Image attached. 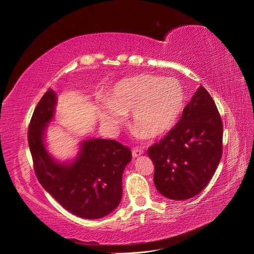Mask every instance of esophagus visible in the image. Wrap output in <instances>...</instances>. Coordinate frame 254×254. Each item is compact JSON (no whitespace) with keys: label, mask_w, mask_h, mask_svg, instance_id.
Masks as SVG:
<instances>
[{"label":"esophagus","mask_w":254,"mask_h":254,"mask_svg":"<svg viewBox=\"0 0 254 254\" xmlns=\"http://www.w3.org/2000/svg\"><path fill=\"white\" fill-rule=\"evenodd\" d=\"M142 153H143V150H142V149L136 148V149H133V150H132V155H133V157L139 156V155H141Z\"/></svg>","instance_id":"1"}]
</instances>
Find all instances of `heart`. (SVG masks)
<instances>
[{
    "label": "heart",
    "mask_w": 254,
    "mask_h": 254,
    "mask_svg": "<svg viewBox=\"0 0 254 254\" xmlns=\"http://www.w3.org/2000/svg\"><path fill=\"white\" fill-rule=\"evenodd\" d=\"M182 84L173 77L140 73L120 79L108 90L101 118L118 127L131 114V127L143 138H156L176 126L185 105Z\"/></svg>",
    "instance_id": "1"
}]
</instances>
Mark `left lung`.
<instances>
[{
  "instance_id": "left-lung-1",
  "label": "left lung",
  "mask_w": 254,
  "mask_h": 254,
  "mask_svg": "<svg viewBox=\"0 0 254 254\" xmlns=\"http://www.w3.org/2000/svg\"><path fill=\"white\" fill-rule=\"evenodd\" d=\"M222 132L214 100L201 86L175 127L148 149L159 193L172 200H186L201 192L219 165Z\"/></svg>"
}]
</instances>
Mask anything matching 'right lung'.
Returning a JSON list of instances; mask_svg holds the SVG:
<instances>
[{
	"instance_id": "right-lung-1",
	"label": "right lung",
	"mask_w": 254,
	"mask_h": 254,
	"mask_svg": "<svg viewBox=\"0 0 254 254\" xmlns=\"http://www.w3.org/2000/svg\"><path fill=\"white\" fill-rule=\"evenodd\" d=\"M56 93L49 88L36 106L28 126L34 170L42 187L68 212L86 219L112 213L122 197V173L131 162L129 148L114 139H88L71 164L55 162L45 146Z\"/></svg>"
}]
</instances>
